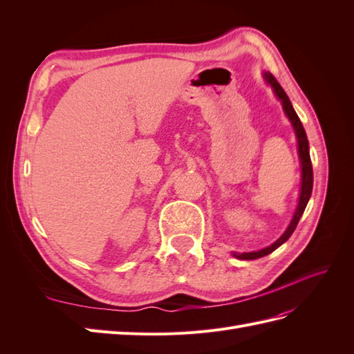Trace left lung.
<instances>
[{"mask_svg": "<svg viewBox=\"0 0 354 354\" xmlns=\"http://www.w3.org/2000/svg\"><path fill=\"white\" fill-rule=\"evenodd\" d=\"M266 77V81L269 82L277 97H279V100L282 102V106H283V111L285 113L288 115L289 120H291L292 122V127L295 130V134H297V138H298V153H299V159H301V169H303V180H301V194H299V201H298V207H297V211L294 214V218L291 221V224H289V227L286 229V232L282 234V236L277 239L273 245L267 246V248L261 250V251H257V252H243V254H236L233 252V255L236 257V259H241V260H255V259H260V257H264L267 254L273 252L276 248H279V246L286 242L289 239V236L294 233L297 224L299 221V218H301L303 212L307 207V202L310 199V196H312V190H313V168H312V159H310V151H308V140H307V136H306V130L304 127L301 124V121H299L298 115L295 113L294 108L291 102H289V97L286 95L285 90L281 87V84L277 82V80L273 77L272 73H264Z\"/></svg>", "mask_w": 354, "mask_h": 354, "instance_id": "8db88e82", "label": "left lung"}]
</instances>
